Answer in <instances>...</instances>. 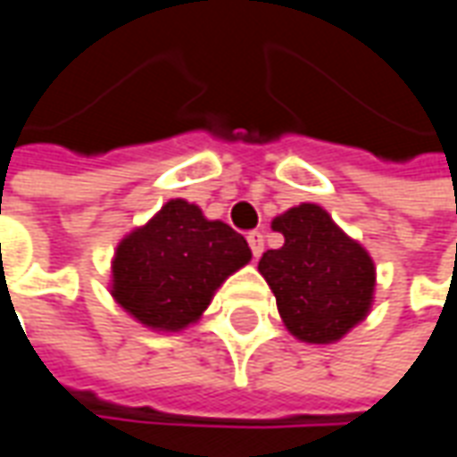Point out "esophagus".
I'll list each match as a JSON object with an SVG mask.
<instances>
[{
  "label": "esophagus",
  "instance_id": "esophagus-1",
  "mask_svg": "<svg viewBox=\"0 0 457 457\" xmlns=\"http://www.w3.org/2000/svg\"><path fill=\"white\" fill-rule=\"evenodd\" d=\"M247 242H250L252 254H254V257H262V252H264V235L254 229V232H250V235H247Z\"/></svg>",
  "mask_w": 457,
  "mask_h": 457
}]
</instances>
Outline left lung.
Masks as SVG:
<instances>
[{
  "mask_svg": "<svg viewBox=\"0 0 457 457\" xmlns=\"http://www.w3.org/2000/svg\"><path fill=\"white\" fill-rule=\"evenodd\" d=\"M279 250H267L260 274L277 296L289 334L306 344H334L366 319L376 267L369 252L314 203L289 207L272 220Z\"/></svg>",
  "mask_w": 457,
  "mask_h": 457,
  "instance_id": "8db88e82",
  "label": "left lung"
}]
</instances>
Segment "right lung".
Here are the masks:
<instances>
[{
	"label": "right lung",
	"mask_w": 457,
	"mask_h": 457,
	"mask_svg": "<svg viewBox=\"0 0 457 457\" xmlns=\"http://www.w3.org/2000/svg\"><path fill=\"white\" fill-rule=\"evenodd\" d=\"M250 260L247 239L178 197L118 242L111 295L143 327L183 331Z\"/></svg>",
	"instance_id": "1"
}]
</instances>
